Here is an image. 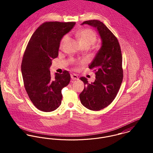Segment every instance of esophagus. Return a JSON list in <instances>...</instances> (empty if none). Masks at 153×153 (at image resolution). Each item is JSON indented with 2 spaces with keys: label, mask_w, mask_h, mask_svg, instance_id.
Wrapping results in <instances>:
<instances>
[{
  "label": "esophagus",
  "mask_w": 153,
  "mask_h": 153,
  "mask_svg": "<svg viewBox=\"0 0 153 153\" xmlns=\"http://www.w3.org/2000/svg\"><path fill=\"white\" fill-rule=\"evenodd\" d=\"M71 79L72 80H77V79H78V76L74 74H71Z\"/></svg>",
  "instance_id": "1"
}]
</instances>
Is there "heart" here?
I'll return each instance as SVG.
<instances>
[{"instance_id":"heart-1","label":"heart","mask_w":153,"mask_h":153,"mask_svg":"<svg viewBox=\"0 0 153 153\" xmlns=\"http://www.w3.org/2000/svg\"><path fill=\"white\" fill-rule=\"evenodd\" d=\"M75 36L82 47L89 48L97 41L96 34L89 29H83L78 30L75 33ZM68 38V35H65L62 39L61 44H64Z\"/></svg>"}]
</instances>
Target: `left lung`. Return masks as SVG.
<instances>
[{
    "label": "left lung",
    "mask_w": 153,
    "mask_h": 153,
    "mask_svg": "<svg viewBox=\"0 0 153 153\" xmlns=\"http://www.w3.org/2000/svg\"><path fill=\"white\" fill-rule=\"evenodd\" d=\"M84 24L96 28L102 45L89 65V68L95 72V81L89 84L86 78H79L85 85L79 98L88 109L99 111L113 101L121 85L123 79L121 51L117 38L102 22L90 20L81 25Z\"/></svg>",
    "instance_id": "8db88e82"
}]
</instances>
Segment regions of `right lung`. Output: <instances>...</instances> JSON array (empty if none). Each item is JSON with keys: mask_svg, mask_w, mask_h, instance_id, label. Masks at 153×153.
Listing matches in <instances>:
<instances>
[{"mask_svg": "<svg viewBox=\"0 0 153 153\" xmlns=\"http://www.w3.org/2000/svg\"><path fill=\"white\" fill-rule=\"evenodd\" d=\"M75 22H45L31 36L24 52L21 71L26 92L33 104L44 112L57 109L61 104V90L71 79L69 72L55 73L52 78L49 68L58 56L60 42Z\"/></svg>", "mask_w": 153, "mask_h": 153, "instance_id": "add662e5", "label": "right lung"}]
</instances>
